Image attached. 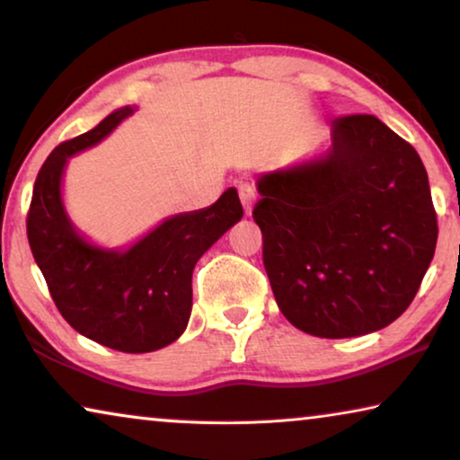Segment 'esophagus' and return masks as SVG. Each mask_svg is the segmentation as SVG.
I'll return each mask as SVG.
<instances>
[{
	"label": "esophagus",
	"mask_w": 460,
	"mask_h": 460,
	"mask_svg": "<svg viewBox=\"0 0 460 460\" xmlns=\"http://www.w3.org/2000/svg\"><path fill=\"white\" fill-rule=\"evenodd\" d=\"M238 197H241V203L244 207V213L251 216V209H253V203H255V192L253 188L249 184H241L238 186Z\"/></svg>",
	"instance_id": "obj_1"
}]
</instances>
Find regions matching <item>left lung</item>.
Returning a JSON list of instances; mask_svg holds the SVG:
<instances>
[{"label":"left lung","instance_id":"left-lung-1","mask_svg":"<svg viewBox=\"0 0 460 460\" xmlns=\"http://www.w3.org/2000/svg\"><path fill=\"white\" fill-rule=\"evenodd\" d=\"M318 159L263 173L253 209L280 312L314 337L379 331L417 295L438 216L417 150L373 115L332 119Z\"/></svg>","mask_w":460,"mask_h":460}]
</instances>
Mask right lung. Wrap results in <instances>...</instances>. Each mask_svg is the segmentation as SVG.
<instances>
[{
	"mask_svg": "<svg viewBox=\"0 0 460 460\" xmlns=\"http://www.w3.org/2000/svg\"><path fill=\"white\" fill-rule=\"evenodd\" d=\"M129 112L128 106L111 112L98 128L52 150L37 173L27 236L62 318L100 345L144 354L184 332L192 310V270L243 217V205L228 188L211 207L167 219L125 253L87 244L62 207V169L68 156L102 140Z\"/></svg>",
	"mask_w": 460,
	"mask_h": 460,
	"instance_id": "1",
	"label": "right lung"
}]
</instances>
